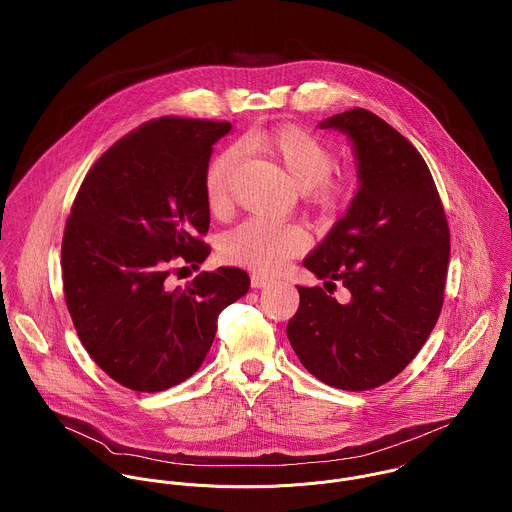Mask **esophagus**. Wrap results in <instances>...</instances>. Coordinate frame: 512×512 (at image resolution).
<instances>
[{
    "label": "esophagus",
    "instance_id": "obj_1",
    "mask_svg": "<svg viewBox=\"0 0 512 512\" xmlns=\"http://www.w3.org/2000/svg\"><path fill=\"white\" fill-rule=\"evenodd\" d=\"M250 282H252V288H266V286H270L274 280L268 278V276H262V274H252Z\"/></svg>",
    "mask_w": 512,
    "mask_h": 512
}]
</instances>
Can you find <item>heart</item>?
<instances>
[{"mask_svg": "<svg viewBox=\"0 0 512 512\" xmlns=\"http://www.w3.org/2000/svg\"><path fill=\"white\" fill-rule=\"evenodd\" d=\"M250 146L274 161L293 187L305 195L309 205L321 213L337 211L353 187L351 179L329 175L333 167L331 149L303 128L280 126L258 132L250 138ZM234 167V149L220 151L209 165L205 193L213 213H220L228 203ZM305 248L307 236L299 226L264 219H250L238 224L226 232L220 242V254L226 262L266 274L280 270Z\"/></svg>", "mask_w": 512, "mask_h": 512, "instance_id": "heart-1", "label": "heart"}]
</instances>
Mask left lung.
I'll list each match as a JSON object with an SVG mask.
<instances>
[{"instance_id": "8db88e82", "label": "left lung", "mask_w": 512, "mask_h": 512, "mask_svg": "<svg viewBox=\"0 0 512 512\" xmlns=\"http://www.w3.org/2000/svg\"><path fill=\"white\" fill-rule=\"evenodd\" d=\"M319 128L351 142L359 189L303 266L351 299L297 286L288 339L315 378L359 392L392 380L428 341L443 305L449 228L424 157L382 118L355 108Z\"/></svg>"}]
</instances>
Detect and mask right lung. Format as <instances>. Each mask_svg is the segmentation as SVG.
<instances>
[{
	"instance_id": "right-lung-1",
	"label": "right lung",
	"mask_w": 512,
	"mask_h": 512,
	"mask_svg": "<svg viewBox=\"0 0 512 512\" xmlns=\"http://www.w3.org/2000/svg\"><path fill=\"white\" fill-rule=\"evenodd\" d=\"M228 122L159 118L110 147L84 177L63 238V286L80 343L110 378L161 392L203 365L220 311L250 288L240 268L171 290L169 262L199 266L211 211L205 177Z\"/></svg>"
}]
</instances>
